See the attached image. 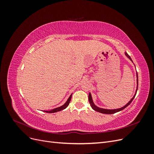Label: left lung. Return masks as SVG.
I'll return each instance as SVG.
<instances>
[{"mask_svg":"<svg viewBox=\"0 0 154 154\" xmlns=\"http://www.w3.org/2000/svg\"><path fill=\"white\" fill-rule=\"evenodd\" d=\"M125 53V55L127 56V57L131 60V61L132 62V60L131 59V58H130V56L127 53ZM136 76H137V89H136V94H135V95L134 96V97H132V98L130 100V101L128 102V103L125 105L124 106L122 107V108H119V109H101V108H100V107L94 105V102H93L92 101V96H91V93H89V94H88V101H89V103L91 104V106L92 108L94 109L95 111H97L98 112H100V113H102V114H114L116 112H119L121 110H122L123 109H125L126 107L128 106L130 103H131V102L132 101V100L134 99L135 96H136V94L137 93V88H138V75H137V72L136 73Z\"/></svg>","mask_w":154,"mask_h":154,"instance_id":"8db88e82","label":"left lung"}]
</instances>
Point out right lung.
I'll return each instance as SVG.
<instances>
[{
  "label": "right lung",
  "mask_w": 154,
  "mask_h": 154,
  "mask_svg": "<svg viewBox=\"0 0 154 154\" xmlns=\"http://www.w3.org/2000/svg\"><path fill=\"white\" fill-rule=\"evenodd\" d=\"M72 94H71V96H69V97L68 98V100H67V101L66 102V103H65L64 105H63L62 106H59L58 107V108H56V109H54L53 110H46V111H44L45 112H47V113H54V112H59V111H61L63 109H65L66 108H67V107L68 106L70 101H71V97H72Z\"/></svg>",
  "instance_id": "right-lung-1"
}]
</instances>
